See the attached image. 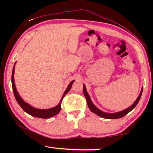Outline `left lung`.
Wrapping results in <instances>:
<instances>
[{
	"label": "left lung",
	"instance_id": "obj_1",
	"mask_svg": "<svg viewBox=\"0 0 153 153\" xmlns=\"http://www.w3.org/2000/svg\"><path fill=\"white\" fill-rule=\"evenodd\" d=\"M83 92H84V94L85 96V97H86L88 106L89 108L90 109V111H92V112H93L95 114H97V115L100 116V117L105 118V119H118V118L123 117V116L127 115V114H128L129 112H130L131 110H133L134 108H135L136 105L138 104V102H139L140 99V97H141L142 93V89L140 92V95L138 96V98H137L136 100L134 102V103L132 105L130 106L129 108H126V109H125V110L120 111V112H118V113H107L102 112V111L98 109L97 107H95V106L93 105V103L91 101V99H90L89 94H88L86 89V86H85L84 84V88H83Z\"/></svg>",
	"mask_w": 153,
	"mask_h": 153
}]
</instances>
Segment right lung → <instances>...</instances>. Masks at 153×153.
Returning <instances> with one entry per match:
<instances>
[{
  "label": "right lung",
  "instance_id": "obj_1",
  "mask_svg": "<svg viewBox=\"0 0 153 153\" xmlns=\"http://www.w3.org/2000/svg\"><path fill=\"white\" fill-rule=\"evenodd\" d=\"M14 71H15V67H13V71H12V76H11V83H12V88H13V93H14V96L15 97V99H16L17 102H18V104L21 107L23 108L25 112H26L27 113L29 114V115L33 116V117H39V118H42V119H47V118H50L55 116L56 114H58L61 109V102L63 100V98L67 92L69 91V90L71 89L72 84L74 81L71 82L70 84H69L68 87H67V90L65 91L64 94L63 95V97L61 98V100L59 104L56 106V107L51 108H48V109H38V108H33L32 106H30L29 104H27L25 102H24L22 98L20 97V96L18 94V92L16 90V88H15V82H14Z\"/></svg>",
  "mask_w": 153,
  "mask_h": 153
}]
</instances>
